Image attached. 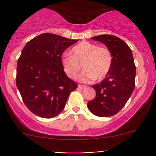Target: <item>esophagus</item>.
<instances>
[{
    "instance_id": "34e87169",
    "label": "esophagus",
    "mask_w": 156,
    "mask_h": 156,
    "mask_svg": "<svg viewBox=\"0 0 156 156\" xmlns=\"http://www.w3.org/2000/svg\"><path fill=\"white\" fill-rule=\"evenodd\" d=\"M78 89L82 90V89H84V88H85L86 86L85 85H82V84H79V85L78 86Z\"/></svg>"
}]
</instances>
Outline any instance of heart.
Listing matches in <instances>:
<instances>
[{
  "instance_id": "1",
  "label": "heart",
  "mask_w": 156,
  "mask_h": 156,
  "mask_svg": "<svg viewBox=\"0 0 156 156\" xmlns=\"http://www.w3.org/2000/svg\"><path fill=\"white\" fill-rule=\"evenodd\" d=\"M72 55L62 56V68L71 78H74L81 69L84 71L78 75L79 81L89 83L94 80H102L107 75L112 64V56L109 50L88 41H81L72 49Z\"/></svg>"
}]
</instances>
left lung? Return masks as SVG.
<instances>
[{
	"label": "left lung",
	"instance_id": "1",
	"mask_svg": "<svg viewBox=\"0 0 156 156\" xmlns=\"http://www.w3.org/2000/svg\"><path fill=\"white\" fill-rule=\"evenodd\" d=\"M91 39L104 44L111 52L112 64L106 78L92 87L96 97L87 103V108L99 117L117 114L126 104L135 86L136 66L130 48L124 41L110 34H101Z\"/></svg>",
	"mask_w": 156,
	"mask_h": 156
}]
</instances>
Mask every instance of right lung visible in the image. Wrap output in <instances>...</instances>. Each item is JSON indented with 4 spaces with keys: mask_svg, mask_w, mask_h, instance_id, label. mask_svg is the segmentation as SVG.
I'll return each mask as SVG.
<instances>
[{
    "mask_svg": "<svg viewBox=\"0 0 156 156\" xmlns=\"http://www.w3.org/2000/svg\"><path fill=\"white\" fill-rule=\"evenodd\" d=\"M78 40L44 33L29 41L22 51L16 68V86L23 102L39 117L51 119L66 106L78 85L66 75L62 55Z\"/></svg>",
    "mask_w": 156,
    "mask_h": 156,
    "instance_id": "obj_1",
    "label": "right lung"
}]
</instances>
